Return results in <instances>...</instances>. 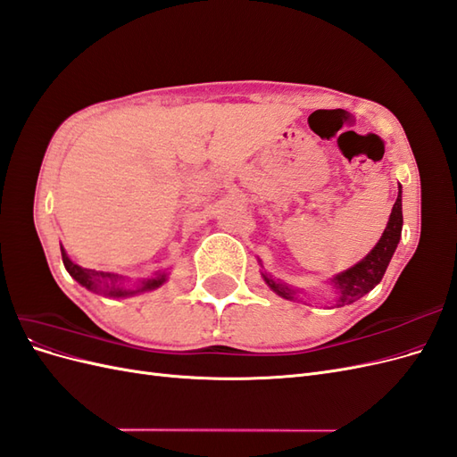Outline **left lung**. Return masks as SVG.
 <instances>
[{"label": "left lung", "instance_id": "obj_1", "mask_svg": "<svg viewBox=\"0 0 457 457\" xmlns=\"http://www.w3.org/2000/svg\"><path fill=\"white\" fill-rule=\"evenodd\" d=\"M403 223H404L403 220V187L398 185V196L393 205V212L389 215V223H386L381 238L378 240L376 245H373V250L362 261H358L356 265H353L351 269L336 274L334 278H329V284L336 289L334 307L351 305V303L364 297L368 292H371V289L381 282L383 274H385L386 267H389L393 253L400 242ZM259 265L262 267L261 261H259ZM261 276L276 295H280L287 301H297V292H299L297 287L289 286L278 278H274V276L269 274L267 270H262Z\"/></svg>", "mask_w": 457, "mask_h": 457}]
</instances>
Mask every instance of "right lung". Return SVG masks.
<instances>
[{
  "instance_id": "right-lung-1",
  "label": "right lung",
  "mask_w": 457,
  "mask_h": 457,
  "mask_svg": "<svg viewBox=\"0 0 457 457\" xmlns=\"http://www.w3.org/2000/svg\"><path fill=\"white\" fill-rule=\"evenodd\" d=\"M61 253H62V262H64L68 274H71L78 284L91 289V292H95V294H103L106 297H116V299L133 297L137 294H145V292H152V289H158L160 286L165 284V280H168V272L158 270L154 276H150V278H139L133 287H128L126 276L79 267L71 257H68L62 245H61Z\"/></svg>"
}]
</instances>
